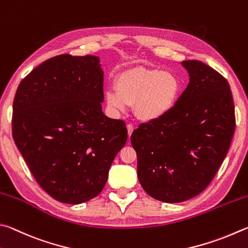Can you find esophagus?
<instances>
[{"instance_id": "esophagus-1", "label": "esophagus", "mask_w": 248, "mask_h": 248, "mask_svg": "<svg viewBox=\"0 0 248 248\" xmlns=\"http://www.w3.org/2000/svg\"><path fill=\"white\" fill-rule=\"evenodd\" d=\"M127 133H128V137H131V135L133 134V131H134V126L132 124H127Z\"/></svg>"}]
</instances>
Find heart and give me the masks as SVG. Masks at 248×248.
<instances>
[{"label":"heart","mask_w":248,"mask_h":248,"mask_svg":"<svg viewBox=\"0 0 248 248\" xmlns=\"http://www.w3.org/2000/svg\"><path fill=\"white\" fill-rule=\"evenodd\" d=\"M114 88L115 91L108 89L104 94L108 110L119 114L133 106L138 120L151 123L173 111L180 99L182 84L171 71L135 66L115 77Z\"/></svg>","instance_id":"heart-1"}]
</instances>
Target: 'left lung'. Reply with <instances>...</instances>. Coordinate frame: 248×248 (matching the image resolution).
<instances>
[{
  "instance_id": "left-lung-1",
  "label": "left lung",
  "mask_w": 248,
  "mask_h": 248,
  "mask_svg": "<svg viewBox=\"0 0 248 248\" xmlns=\"http://www.w3.org/2000/svg\"><path fill=\"white\" fill-rule=\"evenodd\" d=\"M181 64L189 82L175 108L162 120L140 125L131 137L140 185L169 203L188 201L209 185L235 129L227 79L201 61Z\"/></svg>"
}]
</instances>
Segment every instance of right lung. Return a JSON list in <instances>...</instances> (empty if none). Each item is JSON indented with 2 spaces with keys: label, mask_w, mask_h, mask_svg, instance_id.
Returning a JSON list of instances; mask_svg holds the SVG:
<instances>
[{
  "label": "right lung",
  "mask_w": 248,
  "mask_h": 248,
  "mask_svg": "<svg viewBox=\"0 0 248 248\" xmlns=\"http://www.w3.org/2000/svg\"><path fill=\"white\" fill-rule=\"evenodd\" d=\"M99 56H54L26 76L13 103V138L38 184L78 205L101 193L127 140L124 121L102 112Z\"/></svg>",
  "instance_id": "obj_1"
}]
</instances>
